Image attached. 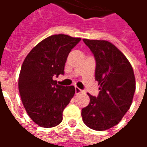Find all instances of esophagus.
<instances>
[{"label": "esophagus", "mask_w": 147, "mask_h": 147, "mask_svg": "<svg viewBox=\"0 0 147 147\" xmlns=\"http://www.w3.org/2000/svg\"><path fill=\"white\" fill-rule=\"evenodd\" d=\"M82 91V90L81 89H79L78 87H77V86L75 87V93H76V94H80V93H81Z\"/></svg>", "instance_id": "esophagus-1"}]
</instances>
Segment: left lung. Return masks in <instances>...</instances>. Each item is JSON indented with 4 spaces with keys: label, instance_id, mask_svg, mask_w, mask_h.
Segmentation results:
<instances>
[{
    "label": "left lung",
    "instance_id": "obj_1",
    "mask_svg": "<svg viewBox=\"0 0 147 147\" xmlns=\"http://www.w3.org/2000/svg\"><path fill=\"white\" fill-rule=\"evenodd\" d=\"M96 61L95 79L98 96L90 94L89 105L82 110L84 123L95 130H106L117 125L131 106L135 78L125 55L107 41L83 39Z\"/></svg>",
    "mask_w": 147,
    "mask_h": 147
}]
</instances>
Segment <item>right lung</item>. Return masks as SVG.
<instances>
[{
  "label": "right lung",
  "mask_w": 147,
  "mask_h": 147,
  "mask_svg": "<svg viewBox=\"0 0 147 147\" xmlns=\"http://www.w3.org/2000/svg\"><path fill=\"white\" fill-rule=\"evenodd\" d=\"M79 37L56 34L34 47L21 65L18 88L30 118L38 126L53 127L62 121V112L75 94L74 86H64L53 78L64 74L69 53Z\"/></svg>",
  "instance_id": "right-lung-1"
}]
</instances>
